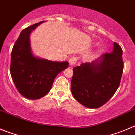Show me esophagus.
<instances>
[{"mask_svg": "<svg viewBox=\"0 0 135 135\" xmlns=\"http://www.w3.org/2000/svg\"><path fill=\"white\" fill-rule=\"evenodd\" d=\"M76 61H77V58L76 56H71L69 60L70 66H73V65H75V63L76 62Z\"/></svg>", "mask_w": 135, "mask_h": 135, "instance_id": "1", "label": "esophagus"}]
</instances>
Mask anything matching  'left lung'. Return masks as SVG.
Instances as JSON below:
<instances>
[{
    "label": "left lung",
    "instance_id": "left-lung-1",
    "mask_svg": "<svg viewBox=\"0 0 135 135\" xmlns=\"http://www.w3.org/2000/svg\"><path fill=\"white\" fill-rule=\"evenodd\" d=\"M122 50L116 42L111 53L91 62L73 68L71 92L80 104L88 108L102 106L114 95L123 72Z\"/></svg>",
    "mask_w": 135,
    "mask_h": 135
}]
</instances>
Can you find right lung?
<instances>
[{
  "instance_id": "right-lung-1",
  "label": "right lung",
  "mask_w": 135,
  "mask_h": 135,
  "mask_svg": "<svg viewBox=\"0 0 135 135\" xmlns=\"http://www.w3.org/2000/svg\"><path fill=\"white\" fill-rule=\"evenodd\" d=\"M44 21L24 29L13 46L10 71L18 91L30 99H37L47 94L54 79L69 66V62H54L33 56L30 46L31 31Z\"/></svg>"
}]
</instances>
